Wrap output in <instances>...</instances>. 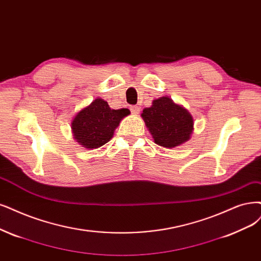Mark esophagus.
<instances>
[{"mask_svg": "<svg viewBox=\"0 0 261 261\" xmlns=\"http://www.w3.org/2000/svg\"><path fill=\"white\" fill-rule=\"evenodd\" d=\"M130 110H131V113L133 115H138L140 113V108H139V106H131Z\"/></svg>", "mask_w": 261, "mask_h": 261, "instance_id": "esophagus-1", "label": "esophagus"}]
</instances>
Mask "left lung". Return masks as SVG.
I'll use <instances>...</instances> for the list:
<instances>
[{
	"label": "left lung",
	"instance_id": "left-lung-1",
	"mask_svg": "<svg viewBox=\"0 0 261 261\" xmlns=\"http://www.w3.org/2000/svg\"><path fill=\"white\" fill-rule=\"evenodd\" d=\"M148 131L157 145L174 148L188 140L194 131L191 114L169 96L153 100L151 106L141 114Z\"/></svg>",
	"mask_w": 261,
	"mask_h": 261
}]
</instances>
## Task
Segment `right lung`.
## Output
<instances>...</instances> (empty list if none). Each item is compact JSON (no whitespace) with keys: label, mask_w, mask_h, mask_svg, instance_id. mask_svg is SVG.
<instances>
[{"label":"right lung","mask_w":261,"mask_h":261,"mask_svg":"<svg viewBox=\"0 0 261 261\" xmlns=\"http://www.w3.org/2000/svg\"><path fill=\"white\" fill-rule=\"evenodd\" d=\"M129 114L128 109L113 110L108 102L96 98L74 116L73 138L87 149L99 148L113 138L119 122Z\"/></svg>","instance_id":"right-lung-1"}]
</instances>
